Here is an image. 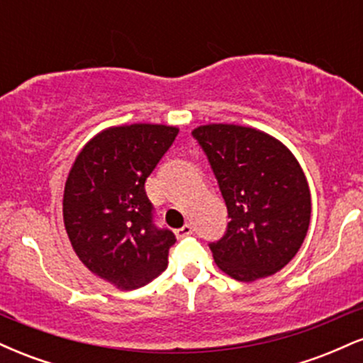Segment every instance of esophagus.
Wrapping results in <instances>:
<instances>
[{"instance_id": "34e87169", "label": "esophagus", "mask_w": 363, "mask_h": 363, "mask_svg": "<svg viewBox=\"0 0 363 363\" xmlns=\"http://www.w3.org/2000/svg\"><path fill=\"white\" fill-rule=\"evenodd\" d=\"M191 234H193V227H191L189 223L182 225L181 228H177V230H176V235L179 237V239H182V237H187V235H191Z\"/></svg>"}]
</instances>
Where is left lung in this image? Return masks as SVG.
<instances>
[{
	"instance_id": "obj_1",
	"label": "left lung",
	"mask_w": 363,
	"mask_h": 363,
	"mask_svg": "<svg viewBox=\"0 0 363 363\" xmlns=\"http://www.w3.org/2000/svg\"><path fill=\"white\" fill-rule=\"evenodd\" d=\"M193 136L210 162L227 205L215 262L239 281L272 277L298 252L311 223V191L297 158L266 133L206 124Z\"/></svg>"
}]
</instances>
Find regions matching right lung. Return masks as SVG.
I'll list each match as a JSON object with an SVG mask.
<instances>
[{"label": "right lung", "mask_w": 363, "mask_h": 363, "mask_svg": "<svg viewBox=\"0 0 363 363\" xmlns=\"http://www.w3.org/2000/svg\"><path fill=\"white\" fill-rule=\"evenodd\" d=\"M177 133L164 124L104 129L69 170L62 198L69 242L91 273L121 290L140 289L167 268L176 235L155 225L145 182Z\"/></svg>", "instance_id": "right-lung-1"}]
</instances>
